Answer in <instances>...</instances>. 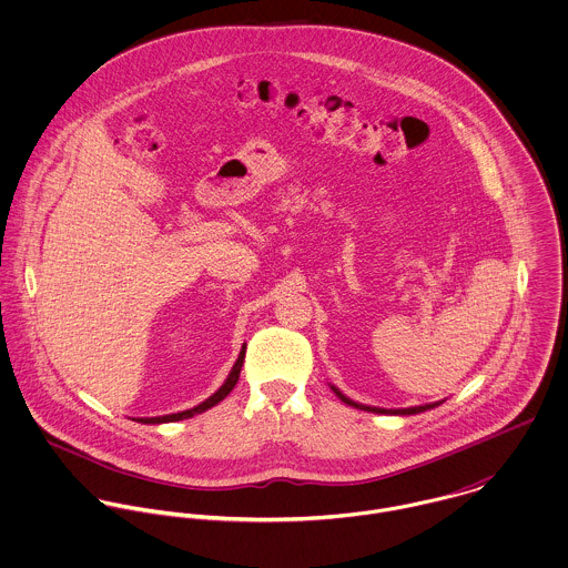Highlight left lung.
Returning a JSON list of instances; mask_svg holds the SVG:
<instances>
[{
    "label": "left lung",
    "mask_w": 568,
    "mask_h": 568,
    "mask_svg": "<svg viewBox=\"0 0 568 568\" xmlns=\"http://www.w3.org/2000/svg\"><path fill=\"white\" fill-rule=\"evenodd\" d=\"M329 389L338 396V400L341 403H345L347 406H354V408H361V410H369V413H385V415H415V413H422V410H428V408H435V406L444 405V400H437V403H428V405H419V406H406V408H383V406H369V405H361V403H356V400H352V398H347L338 387H334L332 383H329Z\"/></svg>",
    "instance_id": "1"
}]
</instances>
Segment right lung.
<instances>
[{
	"label": "right lung",
	"mask_w": 568,
	"mask_h": 568,
	"mask_svg": "<svg viewBox=\"0 0 568 568\" xmlns=\"http://www.w3.org/2000/svg\"><path fill=\"white\" fill-rule=\"evenodd\" d=\"M244 352H246V345L241 347V354H239V358H236V363H234V367H232V372H230V376L225 378V383L210 396V398H205L201 405L192 406V408H185V410H179V413H170V415H158V417H138L135 422H142V424H165V422H179V419H187V417H192V415H199V413H203V410H207V408H212L214 405H219L223 398H227V394L236 387V383H239V378H241V369H243L244 363Z\"/></svg>",
	"instance_id": "1"
}]
</instances>
